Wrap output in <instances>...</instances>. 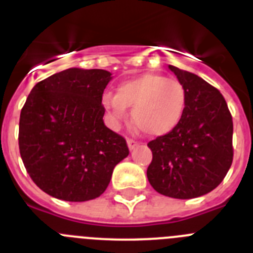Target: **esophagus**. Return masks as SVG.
I'll return each instance as SVG.
<instances>
[{
  "label": "esophagus",
  "mask_w": 253,
  "mask_h": 253,
  "mask_svg": "<svg viewBox=\"0 0 253 253\" xmlns=\"http://www.w3.org/2000/svg\"><path fill=\"white\" fill-rule=\"evenodd\" d=\"M137 140H134V139H128V147H129V149H130V151H133L134 148H135V147H137Z\"/></svg>",
  "instance_id": "esophagus-1"
}]
</instances>
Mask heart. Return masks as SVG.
<instances>
[{"label": "heart", "mask_w": 253, "mask_h": 253, "mask_svg": "<svg viewBox=\"0 0 253 253\" xmlns=\"http://www.w3.org/2000/svg\"><path fill=\"white\" fill-rule=\"evenodd\" d=\"M102 105L113 124H118L131 109L133 122L149 135H165L177 126L184 115L186 92L180 81L158 75H142L125 80L115 95L106 93Z\"/></svg>", "instance_id": "obj_1"}]
</instances>
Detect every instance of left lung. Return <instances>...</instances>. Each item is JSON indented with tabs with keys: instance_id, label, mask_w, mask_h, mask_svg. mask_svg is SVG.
<instances>
[{
	"instance_id": "1",
	"label": "left lung",
	"mask_w": 253,
	"mask_h": 253,
	"mask_svg": "<svg viewBox=\"0 0 253 253\" xmlns=\"http://www.w3.org/2000/svg\"><path fill=\"white\" fill-rule=\"evenodd\" d=\"M186 92L184 115L173 130L148 143L147 177L157 193L193 199L215 189L233 161V122L224 97L202 77L169 66Z\"/></svg>"
}]
</instances>
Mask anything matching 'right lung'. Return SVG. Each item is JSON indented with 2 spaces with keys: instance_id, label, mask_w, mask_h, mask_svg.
Returning a JSON list of instances; mask_svg holds the SVG:
<instances>
[{
  "instance_id": "obj_1",
  "label": "right lung",
  "mask_w": 253,
  "mask_h": 253,
  "mask_svg": "<svg viewBox=\"0 0 253 253\" xmlns=\"http://www.w3.org/2000/svg\"><path fill=\"white\" fill-rule=\"evenodd\" d=\"M111 73L69 68L38 82L21 109L19 148L31 180L66 202L99 198L114 167L129 154L104 124L101 104Z\"/></svg>"
}]
</instances>
